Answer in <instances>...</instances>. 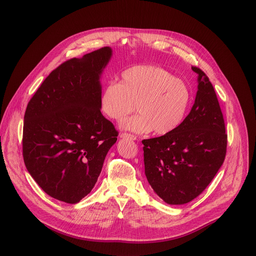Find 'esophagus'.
<instances>
[{"instance_id":"esophagus-1","label":"esophagus","mask_w":256,"mask_h":256,"mask_svg":"<svg viewBox=\"0 0 256 256\" xmlns=\"http://www.w3.org/2000/svg\"><path fill=\"white\" fill-rule=\"evenodd\" d=\"M120 137L124 138V139L134 140V141L137 140V137H136V136H134V135H132V134H128V132H122V134H121V135H120Z\"/></svg>"}]
</instances>
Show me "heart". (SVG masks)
Returning <instances> with one entry per match:
<instances>
[{
  "instance_id": "obj_1",
  "label": "heart",
  "mask_w": 256,
  "mask_h": 256,
  "mask_svg": "<svg viewBox=\"0 0 256 256\" xmlns=\"http://www.w3.org/2000/svg\"><path fill=\"white\" fill-rule=\"evenodd\" d=\"M192 92L182 80L154 65H136L121 74V80L108 83L100 94V109L113 120H120L135 109L138 114L126 118L120 128L137 134L154 130L167 135L184 120Z\"/></svg>"
}]
</instances>
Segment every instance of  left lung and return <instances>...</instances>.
<instances>
[{"mask_svg":"<svg viewBox=\"0 0 256 256\" xmlns=\"http://www.w3.org/2000/svg\"><path fill=\"white\" fill-rule=\"evenodd\" d=\"M192 70L198 74V90L189 115L172 132L142 141L146 178L160 198L174 206L202 193L226 154L227 135L216 92L202 70Z\"/></svg>","mask_w":256,"mask_h":256,"instance_id":"8db88e82","label":"left lung"}]
</instances>
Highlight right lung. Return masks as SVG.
I'll use <instances>...</instances> for the list:
<instances>
[{"instance_id": "right-lung-1", "label": "right lung", "mask_w": 256, "mask_h": 256, "mask_svg": "<svg viewBox=\"0 0 256 256\" xmlns=\"http://www.w3.org/2000/svg\"><path fill=\"white\" fill-rule=\"evenodd\" d=\"M112 57L104 46L52 70L26 106L22 156L50 197L78 204L96 184L118 132L100 112V76Z\"/></svg>"}]
</instances>
